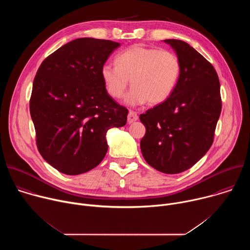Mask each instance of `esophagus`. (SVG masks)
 Segmentation results:
<instances>
[{
    "label": "esophagus",
    "instance_id": "34e87169",
    "mask_svg": "<svg viewBox=\"0 0 250 250\" xmlns=\"http://www.w3.org/2000/svg\"><path fill=\"white\" fill-rule=\"evenodd\" d=\"M137 119H138V117H137L136 113H134V112H132V111H130V112L128 113V115H127V123H128V124H132V123L136 122Z\"/></svg>",
    "mask_w": 250,
    "mask_h": 250
}]
</instances>
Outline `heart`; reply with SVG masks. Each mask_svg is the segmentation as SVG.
<instances>
[{
	"label": "heart",
	"instance_id": "heart-1",
	"mask_svg": "<svg viewBox=\"0 0 250 250\" xmlns=\"http://www.w3.org/2000/svg\"><path fill=\"white\" fill-rule=\"evenodd\" d=\"M116 63H104L101 77L106 92L115 99L124 95L130 79L132 88L125 97L128 105L165 102L174 92L182 69L176 53L140 44L119 53Z\"/></svg>",
	"mask_w": 250,
	"mask_h": 250
}]
</instances>
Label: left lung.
I'll use <instances>...</instances> for the list:
<instances>
[{"label": "left lung", "instance_id": "left-lung-1", "mask_svg": "<svg viewBox=\"0 0 250 250\" xmlns=\"http://www.w3.org/2000/svg\"><path fill=\"white\" fill-rule=\"evenodd\" d=\"M181 61L172 95L139 116L146 131L140 140L146 161L166 173H181L209 149L222 111L221 87L212 65L185 42L165 40Z\"/></svg>", "mask_w": 250, "mask_h": 250}]
</instances>
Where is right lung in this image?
Instances as JSON below:
<instances>
[{"label":"right lung","mask_w":250,"mask_h":250,"mask_svg":"<svg viewBox=\"0 0 250 250\" xmlns=\"http://www.w3.org/2000/svg\"><path fill=\"white\" fill-rule=\"evenodd\" d=\"M121 44L92 38L58 48L40 66L29 102L37 145L59 172L79 175L108 151L106 132L126 124L127 110L106 92L101 68Z\"/></svg>","instance_id":"right-lung-1"}]
</instances>
